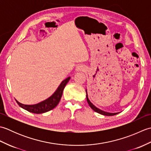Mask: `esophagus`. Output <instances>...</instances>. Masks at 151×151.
Masks as SVG:
<instances>
[{"label": "esophagus", "instance_id": "34e87169", "mask_svg": "<svg viewBox=\"0 0 151 151\" xmlns=\"http://www.w3.org/2000/svg\"><path fill=\"white\" fill-rule=\"evenodd\" d=\"M76 70H77V71H82V70H84V68H83V67H82V66H81V65H78V66L76 67Z\"/></svg>", "mask_w": 151, "mask_h": 151}]
</instances>
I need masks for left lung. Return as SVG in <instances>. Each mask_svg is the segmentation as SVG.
<instances>
[{"mask_svg":"<svg viewBox=\"0 0 151 151\" xmlns=\"http://www.w3.org/2000/svg\"><path fill=\"white\" fill-rule=\"evenodd\" d=\"M86 99H87V101H88V102L89 106H90L95 111L97 112V113H99V114H102V115H106V116H111V115H116V114H118V113H108V112L104 111H102V110H100V109L97 108V107H95V106H94L93 104L91 103V102H90V101L89 100L88 97V94H87V91H86Z\"/></svg>","mask_w":151,"mask_h":151,"instance_id":"8db88e82","label":"left lung"}]
</instances>
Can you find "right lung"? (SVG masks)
<instances>
[{
	"mask_svg": "<svg viewBox=\"0 0 151 151\" xmlns=\"http://www.w3.org/2000/svg\"><path fill=\"white\" fill-rule=\"evenodd\" d=\"M69 79L70 77H68L65 80H64L61 83V84L60 85L58 88L57 89L55 93L45 101L40 102V103L34 105H25L20 103V102H19L17 101H16V102L21 108L25 109V110L28 111L32 112V113L43 114L45 113V112L49 111L55 108L58 104L59 103L60 99L62 98L63 89L66 84L68 83Z\"/></svg>",
	"mask_w": 151,
	"mask_h": 151,
	"instance_id": "1",
	"label": "right lung"
}]
</instances>
